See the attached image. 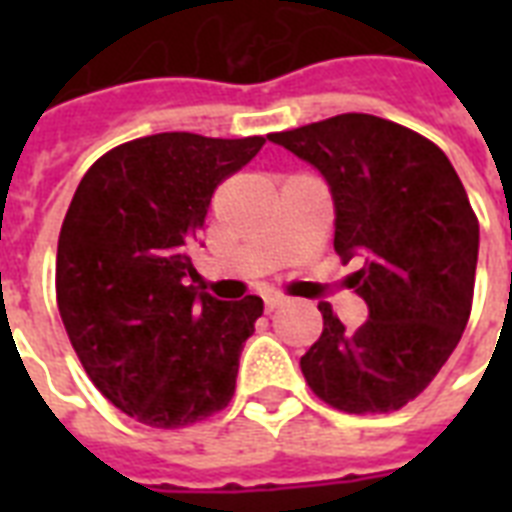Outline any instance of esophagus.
Returning <instances> with one entry per match:
<instances>
[{"label": "esophagus", "mask_w": 512, "mask_h": 512, "mask_svg": "<svg viewBox=\"0 0 512 512\" xmlns=\"http://www.w3.org/2000/svg\"><path fill=\"white\" fill-rule=\"evenodd\" d=\"M263 303H265V311L271 313L273 308H279V305L287 303V297H281V295H265V297H263Z\"/></svg>", "instance_id": "1"}]
</instances>
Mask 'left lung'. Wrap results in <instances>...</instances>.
<instances>
[{
    "label": "left lung",
    "instance_id": "obj_1",
    "mask_svg": "<svg viewBox=\"0 0 512 512\" xmlns=\"http://www.w3.org/2000/svg\"><path fill=\"white\" fill-rule=\"evenodd\" d=\"M271 143L321 172L335 201V249L361 260L348 284L369 319L345 329L319 303L324 332L300 358L319 398L350 414L401 409L457 348L473 303L478 220L438 146L372 114H340Z\"/></svg>",
    "mask_w": 512,
    "mask_h": 512
}]
</instances>
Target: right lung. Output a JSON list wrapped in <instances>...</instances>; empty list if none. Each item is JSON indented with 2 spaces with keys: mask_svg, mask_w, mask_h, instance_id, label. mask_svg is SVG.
<instances>
[{
  "mask_svg": "<svg viewBox=\"0 0 512 512\" xmlns=\"http://www.w3.org/2000/svg\"><path fill=\"white\" fill-rule=\"evenodd\" d=\"M263 143L148 135L100 156L71 199L55 265L60 319L95 388L143 425L183 428L231 401L263 300L199 292L188 249L217 185Z\"/></svg>",
  "mask_w": 512,
  "mask_h": 512,
  "instance_id": "add662e5",
  "label": "right lung"
}]
</instances>
